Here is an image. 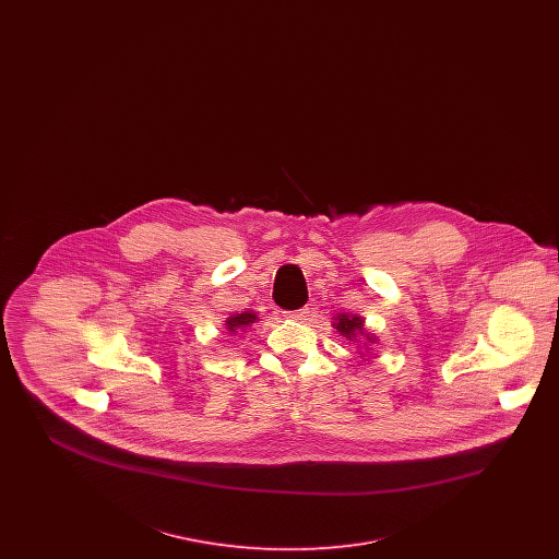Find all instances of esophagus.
<instances>
[{
	"instance_id": "esophagus-1",
	"label": "esophagus",
	"mask_w": 559,
	"mask_h": 559,
	"mask_svg": "<svg viewBox=\"0 0 559 559\" xmlns=\"http://www.w3.org/2000/svg\"><path fill=\"white\" fill-rule=\"evenodd\" d=\"M308 314H310V310H308V308H301V310H293V312H287V319L306 320L308 319Z\"/></svg>"
}]
</instances>
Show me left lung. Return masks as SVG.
Here are the masks:
<instances>
[{
	"label": "left lung",
	"mask_w": 559,
	"mask_h": 559,
	"mask_svg": "<svg viewBox=\"0 0 559 559\" xmlns=\"http://www.w3.org/2000/svg\"><path fill=\"white\" fill-rule=\"evenodd\" d=\"M333 320H335L333 326L340 331V335H344L347 342H352V344H356V347H360V358H362L367 352H371V344L379 342L374 333L367 331L365 319L358 317V314L342 312L340 317H335ZM367 360H369V358H367Z\"/></svg>",
	"instance_id": "left-lung-1"
}]
</instances>
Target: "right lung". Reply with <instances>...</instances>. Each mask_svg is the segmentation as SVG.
Here are the masks:
<instances>
[{"instance_id": "obj_1", "label": "right lung", "mask_w": 559, "mask_h": 559, "mask_svg": "<svg viewBox=\"0 0 559 559\" xmlns=\"http://www.w3.org/2000/svg\"><path fill=\"white\" fill-rule=\"evenodd\" d=\"M260 317L253 310L240 312V314H230L228 319L224 320V326L228 331V335H239L242 331H247L251 324H255Z\"/></svg>"}]
</instances>
